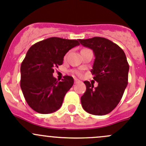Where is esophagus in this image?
I'll list each match as a JSON object with an SVG mask.
<instances>
[{
    "mask_svg": "<svg viewBox=\"0 0 146 146\" xmlns=\"http://www.w3.org/2000/svg\"><path fill=\"white\" fill-rule=\"evenodd\" d=\"M80 83V80H79L78 79H77V78H76L75 79V83Z\"/></svg>",
    "mask_w": 146,
    "mask_h": 146,
    "instance_id": "1",
    "label": "esophagus"
}]
</instances>
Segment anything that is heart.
Here are the masks:
<instances>
[{"mask_svg": "<svg viewBox=\"0 0 146 146\" xmlns=\"http://www.w3.org/2000/svg\"><path fill=\"white\" fill-rule=\"evenodd\" d=\"M73 72L75 73V74L77 75V76H82V72L80 71V70H73Z\"/></svg>", "mask_w": 146, "mask_h": 146, "instance_id": "b5f03b06", "label": "heart"}]
</instances>
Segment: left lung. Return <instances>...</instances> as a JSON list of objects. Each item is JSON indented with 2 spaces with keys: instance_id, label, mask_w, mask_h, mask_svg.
<instances>
[{
  "instance_id": "8db88e82",
  "label": "left lung",
  "mask_w": 146,
  "mask_h": 146,
  "mask_svg": "<svg viewBox=\"0 0 146 146\" xmlns=\"http://www.w3.org/2000/svg\"><path fill=\"white\" fill-rule=\"evenodd\" d=\"M80 44L92 49L95 58L91 70L97 87L84 81L86 90L80 98L88 113L103 115L111 113L121 101L128 85L129 65L123 50L111 40L101 37L79 39Z\"/></svg>"
}]
</instances>
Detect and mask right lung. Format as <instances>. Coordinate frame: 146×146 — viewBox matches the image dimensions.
I'll return each instance as SVG.
<instances>
[{"label": "right lung", "mask_w": 146, "mask_h": 146, "mask_svg": "<svg viewBox=\"0 0 146 146\" xmlns=\"http://www.w3.org/2000/svg\"><path fill=\"white\" fill-rule=\"evenodd\" d=\"M80 45L77 40L53 37L33 45L21 66V88L28 106L42 114L51 113L62 106L65 95L73 86V77L61 81L53 76L55 68L63 64L69 50Z\"/></svg>", "instance_id": "right-lung-1"}]
</instances>
